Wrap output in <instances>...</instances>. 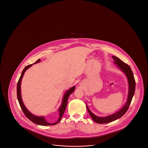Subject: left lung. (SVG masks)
I'll list each match as a JSON object with an SVG mask.
<instances>
[{
	"label": "left lung",
	"instance_id": "left-lung-1",
	"mask_svg": "<svg viewBox=\"0 0 148 148\" xmlns=\"http://www.w3.org/2000/svg\"><path fill=\"white\" fill-rule=\"evenodd\" d=\"M112 58L114 59V63L116 64V66L120 70L122 71L125 74L127 79L129 90H128L127 102L119 110L117 111L116 112L114 113L113 114H111L106 116H103V117L98 116L95 115L94 114H93L89 109L87 104H86L87 110L89 113L90 116L92 117V119L98 124H104V123H110L115 120L119 119L120 118H121L123 115H124L129 109V107L131 103L132 100L133 99L134 93H135V81L134 79L133 73L132 72L130 67L127 64L122 62L118 58L115 56H112Z\"/></svg>",
	"mask_w": 148,
	"mask_h": 148
}]
</instances>
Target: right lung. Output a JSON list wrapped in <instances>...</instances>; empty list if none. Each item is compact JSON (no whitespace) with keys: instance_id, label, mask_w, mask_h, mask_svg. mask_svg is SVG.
<instances>
[{"instance_id":"right-lung-1","label":"right lung","mask_w":148,"mask_h":148,"mask_svg":"<svg viewBox=\"0 0 148 148\" xmlns=\"http://www.w3.org/2000/svg\"><path fill=\"white\" fill-rule=\"evenodd\" d=\"M41 60L40 59H38L35 63L30 65H27V66L25 67V68L23 69V71H22L21 76L19 78L18 84H17V89H16V92H17V98L18 101L19 103L20 106L21 107V110L23 112L24 114H25V115L28 118V119L30 120V121H32L33 123H35L36 124L39 125H42V126H45V125H56V124H58L62 119L64 113L65 112V110L66 109V107L68 104V98L70 96L72 92H73L75 88V86H73V87L71 88L70 89H69L68 90H67L66 92H65L64 94L63 99H62V104L59 107V108L58 109V111L59 112V119L56 121V122L54 123H48L44 117V116H36L34 114H33L31 112H30L28 110V109L26 108V106L24 104L23 101L21 99V80H22V78L24 76V74L25 72V71L27 69H28L30 67H31L33 64H34L38 63L39 62H40Z\"/></svg>"}]
</instances>
